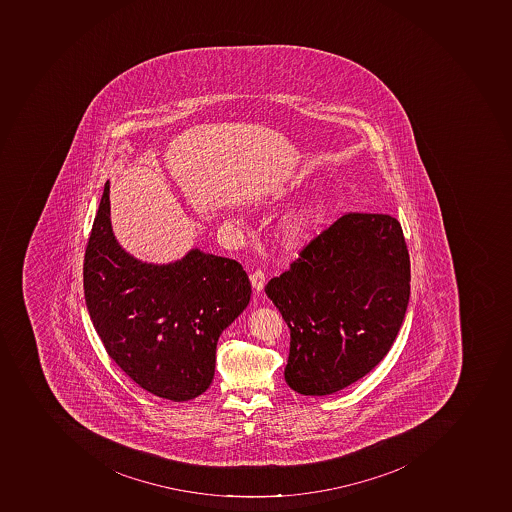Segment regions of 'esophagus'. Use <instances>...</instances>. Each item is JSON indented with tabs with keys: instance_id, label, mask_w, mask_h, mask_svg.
I'll use <instances>...</instances> for the list:
<instances>
[{
	"instance_id": "esophagus-1",
	"label": "esophagus",
	"mask_w": 512,
	"mask_h": 512,
	"mask_svg": "<svg viewBox=\"0 0 512 512\" xmlns=\"http://www.w3.org/2000/svg\"><path fill=\"white\" fill-rule=\"evenodd\" d=\"M251 285H253L254 290L256 292H262L264 290V285H266V274L262 271H254L253 274H251Z\"/></svg>"
}]
</instances>
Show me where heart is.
Listing matches in <instances>:
<instances>
[{
	"label": "heart",
	"instance_id": "b5f03b06",
	"mask_svg": "<svg viewBox=\"0 0 512 512\" xmlns=\"http://www.w3.org/2000/svg\"><path fill=\"white\" fill-rule=\"evenodd\" d=\"M324 206L321 201H308L297 209L288 212L282 220V237L290 246H301L308 243L318 232L323 220Z\"/></svg>",
	"mask_w": 512,
	"mask_h": 512
}]
</instances>
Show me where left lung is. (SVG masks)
I'll return each mask as SVG.
<instances>
[{
  "label": "left lung",
  "instance_id": "obj_1",
  "mask_svg": "<svg viewBox=\"0 0 512 512\" xmlns=\"http://www.w3.org/2000/svg\"><path fill=\"white\" fill-rule=\"evenodd\" d=\"M266 295L290 329L285 381L329 396L370 373L391 350L410 298V258L399 222L350 212L303 248Z\"/></svg>",
  "mask_w": 512,
  "mask_h": 512
}]
</instances>
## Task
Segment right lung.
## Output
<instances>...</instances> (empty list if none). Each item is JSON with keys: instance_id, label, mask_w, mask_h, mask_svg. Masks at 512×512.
Wrapping results in <instances>:
<instances>
[{"instance_id": "1", "label": "right lung", "mask_w": 512, "mask_h": 512, "mask_svg": "<svg viewBox=\"0 0 512 512\" xmlns=\"http://www.w3.org/2000/svg\"><path fill=\"white\" fill-rule=\"evenodd\" d=\"M95 331L121 370L154 396H201L215 373L224 329L243 313L251 284L240 262L193 248L175 262L134 258L118 243L105 183L84 258Z\"/></svg>"}]
</instances>
